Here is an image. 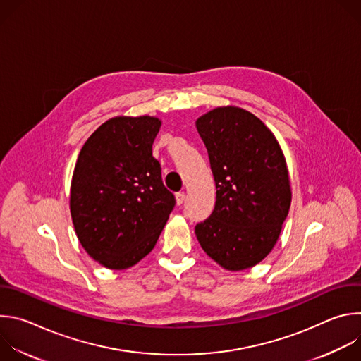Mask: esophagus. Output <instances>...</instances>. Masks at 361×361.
I'll list each match as a JSON object with an SVG mask.
<instances>
[{
	"label": "esophagus",
	"instance_id": "1",
	"mask_svg": "<svg viewBox=\"0 0 361 361\" xmlns=\"http://www.w3.org/2000/svg\"><path fill=\"white\" fill-rule=\"evenodd\" d=\"M184 200H185V192L180 191V192H177V194H176V201H177V204H178V205H181V204L184 202Z\"/></svg>",
	"mask_w": 361,
	"mask_h": 361
}]
</instances>
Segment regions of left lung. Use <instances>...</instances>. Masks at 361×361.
<instances>
[{"mask_svg":"<svg viewBox=\"0 0 361 361\" xmlns=\"http://www.w3.org/2000/svg\"><path fill=\"white\" fill-rule=\"evenodd\" d=\"M195 127L217 188L213 213L195 226L197 240L223 269H250L273 250L290 210L284 154L264 123L238 107L214 109Z\"/></svg>","mask_w":361,"mask_h":361,"instance_id":"8db88e82","label":"left lung"}]
</instances>
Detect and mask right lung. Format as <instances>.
I'll list each match as a JSON object with an SVG mask.
<instances>
[{"mask_svg":"<svg viewBox=\"0 0 361 361\" xmlns=\"http://www.w3.org/2000/svg\"><path fill=\"white\" fill-rule=\"evenodd\" d=\"M161 127L156 117H114L82 145L70 210L84 250L107 269L137 264L156 245L176 198L152 157Z\"/></svg>","mask_w":361,"mask_h":361,"instance_id":"add662e5","label":"right lung"}]
</instances>
